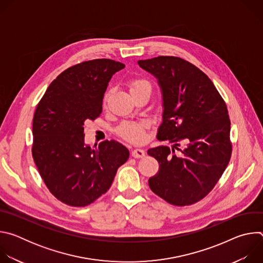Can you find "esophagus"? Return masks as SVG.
<instances>
[{"label": "esophagus", "mask_w": 263, "mask_h": 263, "mask_svg": "<svg viewBox=\"0 0 263 263\" xmlns=\"http://www.w3.org/2000/svg\"><path fill=\"white\" fill-rule=\"evenodd\" d=\"M131 155L134 158H142L145 155V152L141 148H134L133 151L131 152Z\"/></svg>", "instance_id": "34e87169"}]
</instances>
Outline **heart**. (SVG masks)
<instances>
[{
  "instance_id": "heart-1",
  "label": "heart",
  "mask_w": 263,
  "mask_h": 263,
  "mask_svg": "<svg viewBox=\"0 0 263 263\" xmlns=\"http://www.w3.org/2000/svg\"><path fill=\"white\" fill-rule=\"evenodd\" d=\"M129 87H130L131 95L142 91V90H148V91L152 90V86L149 84V82L140 78L131 80ZM110 95H111V89H108L104 93L102 99V104L104 107L107 105ZM147 128H148V123L145 121L123 122L117 128V134L127 141L133 142V143H141L145 140V131L147 130Z\"/></svg>"
}]
</instances>
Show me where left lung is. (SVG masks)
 <instances>
[{
  "instance_id": "8db88e82",
  "label": "left lung",
  "mask_w": 263,
  "mask_h": 263,
  "mask_svg": "<svg viewBox=\"0 0 263 263\" xmlns=\"http://www.w3.org/2000/svg\"><path fill=\"white\" fill-rule=\"evenodd\" d=\"M138 64L154 74L162 89L163 122L157 139L174 143L172 148L160 145L147 151L159 162L148 186L172 205H193L213 190L230 161L227 105L207 74L190 61L158 56ZM182 141L186 146L176 155Z\"/></svg>"
}]
</instances>
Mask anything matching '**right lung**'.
<instances>
[{
	"label": "right lung",
	"mask_w": 263,
	"mask_h": 263,
	"mask_svg": "<svg viewBox=\"0 0 263 263\" xmlns=\"http://www.w3.org/2000/svg\"><path fill=\"white\" fill-rule=\"evenodd\" d=\"M125 64L93 59L74 64L53 80L33 118L32 157L50 193L62 203L84 207L104 195L129 158L126 146L104 140L84 144V123L102 114L112 74Z\"/></svg>",
	"instance_id": "right-lung-1"
}]
</instances>
